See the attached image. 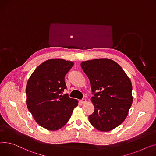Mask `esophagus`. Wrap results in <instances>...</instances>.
<instances>
[{
  "label": "esophagus",
  "mask_w": 156,
  "mask_h": 156,
  "mask_svg": "<svg viewBox=\"0 0 156 156\" xmlns=\"http://www.w3.org/2000/svg\"><path fill=\"white\" fill-rule=\"evenodd\" d=\"M81 102H82V103H86V99L85 98H84L83 99H82L81 100Z\"/></svg>",
  "instance_id": "obj_1"
}]
</instances>
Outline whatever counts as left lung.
Returning a JSON list of instances; mask_svg holds the SVG:
<instances>
[{
    "label": "left lung",
    "mask_w": 156,
    "mask_h": 156,
    "mask_svg": "<svg viewBox=\"0 0 156 156\" xmlns=\"http://www.w3.org/2000/svg\"><path fill=\"white\" fill-rule=\"evenodd\" d=\"M81 67L89 78L94 96V113L90 123L98 130L110 131L123 122L133 101L132 85L123 69L108 58L82 62Z\"/></svg>",
    "instance_id": "obj_1"
}]
</instances>
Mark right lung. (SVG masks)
<instances>
[{
  "label": "right lung",
  "mask_w": 156,
  "mask_h": 156,
  "mask_svg": "<svg viewBox=\"0 0 156 156\" xmlns=\"http://www.w3.org/2000/svg\"><path fill=\"white\" fill-rule=\"evenodd\" d=\"M74 63L63 59L44 62L31 75L26 87V105L35 121L48 130H57L70 119L77 99L67 94L65 76Z\"/></svg>",
  "instance_id": "right-lung-1"
}]
</instances>
